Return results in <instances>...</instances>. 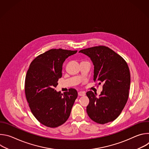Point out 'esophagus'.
<instances>
[{"label": "esophagus", "mask_w": 149, "mask_h": 149, "mask_svg": "<svg viewBox=\"0 0 149 149\" xmlns=\"http://www.w3.org/2000/svg\"><path fill=\"white\" fill-rule=\"evenodd\" d=\"M78 94L79 96H84L85 95H86V93H85V92H84V91H79L78 93Z\"/></svg>", "instance_id": "obj_1"}]
</instances>
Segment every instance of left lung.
<instances>
[{
  "label": "left lung",
  "instance_id": "left-lung-1",
  "mask_svg": "<svg viewBox=\"0 0 149 149\" xmlns=\"http://www.w3.org/2000/svg\"><path fill=\"white\" fill-rule=\"evenodd\" d=\"M89 56L94 66V81L102 84V91L97 97L92 91L86 94L90 102L87 113L99 124L116 120L121 114L129 98L130 73L125 61L114 51L105 46L94 47L79 51Z\"/></svg>",
  "mask_w": 149,
  "mask_h": 149
}]
</instances>
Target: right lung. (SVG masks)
I'll return each instance as SVG.
<instances>
[{
  "label": "right lung",
  "instance_id": "right-lung-1",
  "mask_svg": "<svg viewBox=\"0 0 149 149\" xmlns=\"http://www.w3.org/2000/svg\"><path fill=\"white\" fill-rule=\"evenodd\" d=\"M77 51L52 49L35 58L27 71L25 92L29 108L43 125L55 128L69 118L78 97L74 88L62 94L55 88L62 77L63 63Z\"/></svg>",
  "mask_w": 149,
  "mask_h": 149
}]
</instances>
